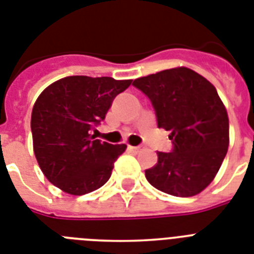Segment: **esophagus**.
<instances>
[{"label": "esophagus", "instance_id": "obj_1", "mask_svg": "<svg viewBox=\"0 0 254 254\" xmlns=\"http://www.w3.org/2000/svg\"><path fill=\"white\" fill-rule=\"evenodd\" d=\"M129 150L133 152H139L142 150V146H129Z\"/></svg>", "mask_w": 254, "mask_h": 254}]
</instances>
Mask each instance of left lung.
Listing matches in <instances>:
<instances>
[{
	"label": "left lung",
	"instance_id": "left-lung-1",
	"mask_svg": "<svg viewBox=\"0 0 254 254\" xmlns=\"http://www.w3.org/2000/svg\"><path fill=\"white\" fill-rule=\"evenodd\" d=\"M133 86L151 100L158 127L170 131L171 152L145 171L150 184L176 197H191L210 185L230 145L227 109L205 77L184 66L137 78Z\"/></svg>",
	"mask_w": 254,
	"mask_h": 254
}]
</instances>
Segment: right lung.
<instances>
[{
	"label": "right lung",
	"mask_w": 254,
	"mask_h": 254,
	"mask_svg": "<svg viewBox=\"0 0 254 254\" xmlns=\"http://www.w3.org/2000/svg\"><path fill=\"white\" fill-rule=\"evenodd\" d=\"M130 84L131 79L71 75L39 95L31 115L34 152L55 187L82 195L109 180L113 163L127 145L95 139L91 130L106 119L113 99Z\"/></svg>",
	"instance_id": "1"
}]
</instances>
